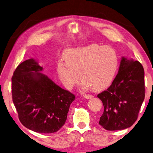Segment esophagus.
Returning a JSON list of instances; mask_svg holds the SVG:
<instances>
[{
	"instance_id": "esophagus-1",
	"label": "esophagus",
	"mask_w": 153,
	"mask_h": 153,
	"mask_svg": "<svg viewBox=\"0 0 153 153\" xmlns=\"http://www.w3.org/2000/svg\"><path fill=\"white\" fill-rule=\"evenodd\" d=\"M84 97L86 98V99H90V98H92L93 97V96L91 94H85L84 96Z\"/></svg>"
}]
</instances>
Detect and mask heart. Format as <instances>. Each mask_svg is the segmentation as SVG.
<instances>
[{
	"instance_id": "heart-1",
	"label": "heart",
	"mask_w": 153,
	"mask_h": 153,
	"mask_svg": "<svg viewBox=\"0 0 153 153\" xmlns=\"http://www.w3.org/2000/svg\"><path fill=\"white\" fill-rule=\"evenodd\" d=\"M64 57L66 61L57 62L56 71L65 87L69 90L78 83L79 76L83 90L104 89L112 82L118 69V55L110 46L92 44L85 47L71 48L65 53Z\"/></svg>"
}]
</instances>
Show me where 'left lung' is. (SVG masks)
Here are the masks:
<instances>
[{
  "mask_svg": "<svg viewBox=\"0 0 153 153\" xmlns=\"http://www.w3.org/2000/svg\"><path fill=\"white\" fill-rule=\"evenodd\" d=\"M144 90V71L141 63L122 56L112 84L97 96L104 106L100 125L110 131L131 127L138 118Z\"/></svg>",
  "mask_w": 153,
  "mask_h": 153,
  "instance_id": "1",
  "label": "left lung"
}]
</instances>
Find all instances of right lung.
<instances>
[{"mask_svg": "<svg viewBox=\"0 0 153 153\" xmlns=\"http://www.w3.org/2000/svg\"><path fill=\"white\" fill-rule=\"evenodd\" d=\"M43 70L33 58L19 64L11 79L12 97L19 120L25 128L37 133L51 134L63 126L76 97L42 74Z\"/></svg>", "mask_w": 153, "mask_h": 153, "instance_id": "add662e5", "label": "right lung"}]
</instances>
